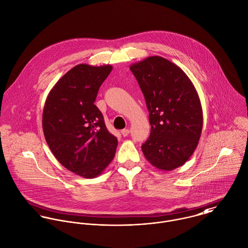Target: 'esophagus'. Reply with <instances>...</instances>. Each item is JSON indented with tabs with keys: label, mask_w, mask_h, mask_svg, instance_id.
Listing matches in <instances>:
<instances>
[{
	"label": "esophagus",
	"mask_w": 248,
	"mask_h": 248,
	"mask_svg": "<svg viewBox=\"0 0 248 248\" xmlns=\"http://www.w3.org/2000/svg\"><path fill=\"white\" fill-rule=\"evenodd\" d=\"M129 133H130V130H129V129H123V130L121 131V134H122L123 137H127V136L129 135Z\"/></svg>",
	"instance_id": "obj_1"
}]
</instances>
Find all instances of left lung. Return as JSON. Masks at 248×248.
Masks as SVG:
<instances>
[{"mask_svg": "<svg viewBox=\"0 0 248 248\" xmlns=\"http://www.w3.org/2000/svg\"><path fill=\"white\" fill-rule=\"evenodd\" d=\"M149 110L151 134L142 152L155 168L172 171L196 150L202 130V108L198 93L177 65L160 56L133 64Z\"/></svg>", "mask_w": 248, "mask_h": 248, "instance_id": "8db88e82", "label": "left lung"}]
</instances>
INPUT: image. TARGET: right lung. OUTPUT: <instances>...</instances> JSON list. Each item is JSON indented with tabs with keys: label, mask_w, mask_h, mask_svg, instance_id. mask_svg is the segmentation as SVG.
Wrapping results in <instances>:
<instances>
[{
	"label": "right lung",
	"mask_w": 248,
	"mask_h": 248,
	"mask_svg": "<svg viewBox=\"0 0 248 248\" xmlns=\"http://www.w3.org/2000/svg\"><path fill=\"white\" fill-rule=\"evenodd\" d=\"M112 67L79 64L49 92L43 110V132L56 159L72 173L99 176L113 159L117 139L107 129L94 105Z\"/></svg>",
	"instance_id": "1"
}]
</instances>
